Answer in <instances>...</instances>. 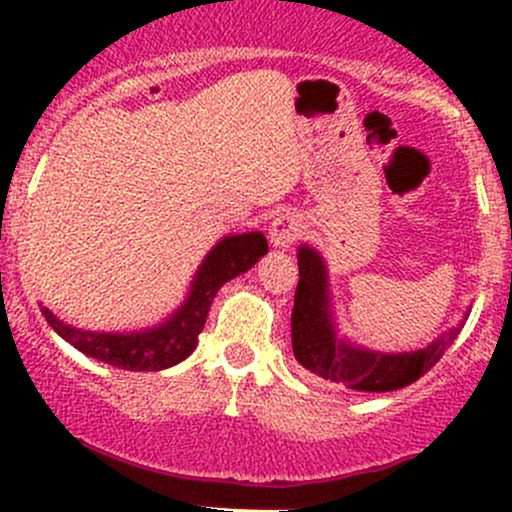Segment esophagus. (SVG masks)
I'll list each match as a JSON object with an SVG mask.
<instances>
[{
	"label": "esophagus",
	"mask_w": 512,
	"mask_h": 512,
	"mask_svg": "<svg viewBox=\"0 0 512 512\" xmlns=\"http://www.w3.org/2000/svg\"><path fill=\"white\" fill-rule=\"evenodd\" d=\"M303 233V221L301 216L293 214V211H286V214H279L269 226V240H272L274 248H291Z\"/></svg>",
	"instance_id": "1"
}]
</instances>
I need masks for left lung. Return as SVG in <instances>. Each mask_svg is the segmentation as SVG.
I'll use <instances>...</instances> for the list:
<instances>
[{
  "mask_svg": "<svg viewBox=\"0 0 512 512\" xmlns=\"http://www.w3.org/2000/svg\"><path fill=\"white\" fill-rule=\"evenodd\" d=\"M298 274L301 279L293 296L291 315L293 356L305 370L327 383L358 392H390L407 387L436 366L462 330V325L452 327L426 349L409 351V354H380V351L363 349L337 334L327 267L320 252L301 245Z\"/></svg>",
  "mask_w": 512,
  "mask_h": 512,
  "instance_id": "1",
  "label": "left lung"
}]
</instances>
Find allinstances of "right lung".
I'll use <instances>...</instances> for the list:
<instances>
[{"instance_id": "add662e5", "label": "right lung", "mask_w": 512, "mask_h": 512, "mask_svg": "<svg viewBox=\"0 0 512 512\" xmlns=\"http://www.w3.org/2000/svg\"><path fill=\"white\" fill-rule=\"evenodd\" d=\"M264 252H267V238L260 231L221 238L199 264L185 303L161 325L146 327L142 332H88L67 325L48 308H43V315L64 342L96 361L122 370H137V373L163 370L185 361L195 351L216 291L226 281L248 272Z\"/></svg>"}]
</instances>
